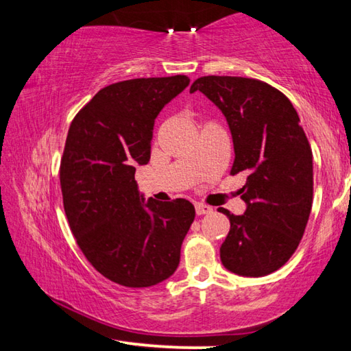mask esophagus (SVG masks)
<instances>
[{
    "label": "esophagus",
    "mask_w": 351,
    "mask_h": 351,
    "mask_svg": "<svg viewBox=\"0 0 351 351\" xmlns=\"http://www.w3.org/2000/svg\"><path fill=\"white\" fill-rule=\"evenodd\" d=\"M195 212H197V215H206V213H210L212 212V207L206 206V204H197L195 206Z\"/></svg>",
    "instance_id": "34e87169"
}]
</instances>
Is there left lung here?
Instances as JSON below:
<instances>
[{
	"label": "left lung",
	"instance_id": "obj_1",
	"mask_svg": "<svg viewBox=\"0 0 351 351\" xmlns=\"http://www.w3.org/2000/svg\"><path fill=\"white\" fill-rule=\"evenodd\" d=\"M228 119L235 159L245 173V215L218 209L230 221L219 257L239 276L261 277L287 263L304 237L313 206V153L289 99L266 82L206 75L190 86Z\"/></svg>",
	"mask_w": 351,
	"mask_h": 351
}]
</instances>
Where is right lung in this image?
<instances>
[{
    "label": "right lung",
    "mask_w": 351,
    "mask_h": 351,
    "mask_svg": "<svg viewBox=\"0 0 351 351\" xmlns=\"http://www.w3.org/2000/svg\"><path fill=\"white\" fill-rule=\"evenodd\" d=\"M189 77L112 83L77 112L60 162L63 207L86 260L108 280L147 288L178 268L195 219L187 199L139 198L134 165L150 161L154 119Z\"/></svg>",
    "instance_id": "1"
}]
</instances>
